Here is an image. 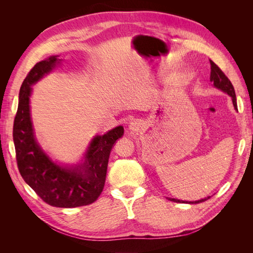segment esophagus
Wrapping results in <instances>:
<instances>
[{
    "mask_svg": "<svg viewBox=\"0 0 253 253\" xmlns=\"http://www.w3.org/2000/svg\"><path fill=\"white\" fill-rule=\"evenodd\" d=\"M140 127V122L139 121H137V120H134V121H132L131 124H129V129H131V131H137V129H138Z\"/></svg>",
    "mask_w": 253,
    "mask_h": 253,
    "instance_id": "obj_1",
    "label": "esophagus"
}]
</instances>
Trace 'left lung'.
<instances>
[{"label":"left lung","mask_w":253,"mask_h":253,"mask_svg":"<svg viewBox=\"0 0 253 253\" xmlns=\"http://www.w3.org/2000/svg\"><path fill=\"white\" fill-rule=\"evenodd\" d=\"M210 65H211V75H210V81L213 82V85L217 87L218 89H221L225 93H227L229 96L232 98V102L234 105V109L237 110V104H236V96H235V91H234V87L232 85L231 81L228 79L227 76L223 73V71L220 70V68L213 62V61L210 60ZM209 197L204 198V200H200V201H196L193 202L192 204H200L203 203L207 200H209ZM171 202H175V203H185L182 201L179 200H175V198H169ZM191 204V203H189Z\"/></svg>","instance_id":"left-lung-1"}]
</instances>
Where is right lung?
Masks as SVG:
<instances>
[{
	"instance_id": "1",
	"label": "right lung",
	"mask_w": 253,
	"mask_h": 253,
	"mask_svg": "<svg viewBox=\"0 0 253 253\" xmlns=\"http://www.w3.org/2000/svg\"><path fill=\"white\" fill-rule=\"evenodd\" d=\"M57 56L37 63L23 81L13 122V142L20 174L27 185L46 204L58 208H75L93 204L100 196L106 177L110 153L124 135L117 126L89 144L85 162L75 168L53 164L37 143L29 113L32 86L58 63Z\"/></svg>"
}]
</instances>
